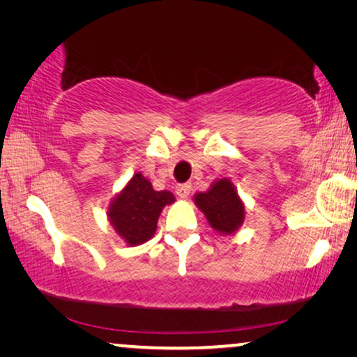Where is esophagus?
<instances>
[{"label":"esophagus","mask_w":357,"mask_h":357,"mask_svg":"<svg viewBox=\"0 0 357 357\" xmlns=\"http://www.w3.org/2000/svg\"><path fill=\"white\" fill-rule=\"evenodd\" d=\"M175 192H177V195H178L180 198H187L188 195H190V192H192V185H190V183L178 185V187L175 188Z\"/></svg>","instance_id":"obj_1"}]
</instances>
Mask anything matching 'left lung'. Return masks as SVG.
Segmentation results:
<instances>
[{"instance_id":"left-lung-1","label":"left lung","mask_w":357,"mask_h":357,"mask_svg":"<svg viewBox=\"0 0 357 357\" xmlns=\"http://www.w3.org/2000/svg\"><path fill=\"white\" fill-rule=\"evenodd\" d=\"M195 202L218 232L231 234L237 231L243 221V204L227 178L218 180L209 192L198 193Z\"/></svg>"}]
</instances>
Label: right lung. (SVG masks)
Here are the masks:
<instances>
[{"instance_id": "right-lung-1", "label": "right lung", "mask_w": 357, "mask_h": 357, "mask_svg": "<svg viewBox=\"0 0 357 357\" xmlns=\"http://www.w3.org/2000/svg\"><path fill=\"white\" fill-rule=\"evenodd\" d=\"M170 192H155L149 180L135 174L109 209L112 226L130 245H139L154 236L159 214L174 203Z\"/></svg>"}]
</instances>
